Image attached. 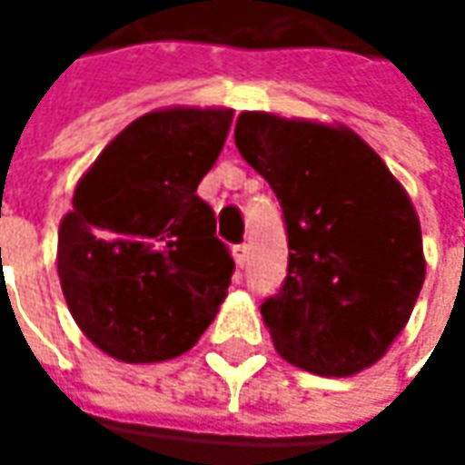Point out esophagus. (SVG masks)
<instances>
[{"label": "esophagus", "mask_w": 465, "mask_h": 465, "mask_svg": "<svg viewBox=\"0 0 465 465\" xmlns=\"http://www.w3.org/2000/svg\"><path fill=\"white\" fill-rule=\"evenodd\" d=\"M232 259H235L238 266H245V261H248V245H245V242L232 245Z\"/></svg>", "instance_id": "obj_1"}]
</instances>
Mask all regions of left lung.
<instances>
[{
  "mask_svg": "<svg viewBox=\"0 0 465 465\" xmlns=\"http://www.w3.org/2000/svg\"><path fill=\"white\" fill-rule=\"evenodd\" d=\"M235 144L277 193L287 277L261 302L277 351L318 375L375 365L424 284L417 212L372 147L344 126L245 111Z\"/></svg>",
  "mask_w": 465,
  "mask_h": 465,
  "instance_id": "left-lung-1",
  "label": "left lung"
}]
</instances>
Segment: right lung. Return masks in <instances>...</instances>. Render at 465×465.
Listing matches in <instances>:
<instances>
[{"mask_svg":"<svg viewBox=\"0 0 465 465\" xmlns=\"http://www.w3.org/2000/svg\"><path fill=\"white\" fill-rule=\"evenodd\" d=\"M232 111L136 118L84 173L59 227V279L84 336L121 362H163L196 344L235 261L196 193Z\"/></svg>","mask_w":465,"mask_h":465,"instance_id":"obj_1","label":"right lung"}]
</instances>
